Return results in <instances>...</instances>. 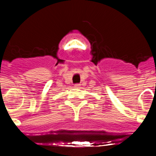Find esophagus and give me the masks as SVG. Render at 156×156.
I'll use <instances>...</instances> for the list:
<instances>
[{
  "label": "esophagus",
  "mask_w": 156,
  "mask_h": 156,
  "mask_svg": "<svg viewBox=\"0 0 156 156\" xmlns=\"http://www.w3.org/2000/svg\"><path fill=\"white\" fill-rule=\"evenodd\" d=\"M74 87H75L76 88H79L80 87V83H76V84L74 85Z\"/></svg>",
  "instance_id": "34e87169"
}]
</instances>
